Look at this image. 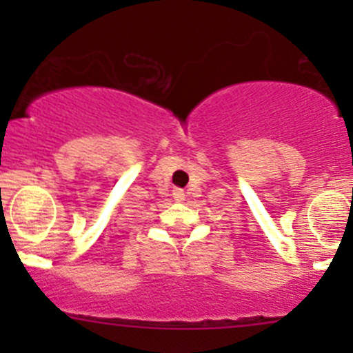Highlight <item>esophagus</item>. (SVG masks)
Masks as SVG:
<instances>
[{
  "mask_svg": "<svg viewBox=\"0 0 353 353\" xmlns=\"http://www.w3.org/2000/svg\"><path fill=\"white\" fill-rule=\"evenodd\" d=\"M184 196H186V193H184V190H181V188H176V190L172 191V198L176 199V201H183Z\"/></svg>",
  "mask_w": 353,
  "mask_h": 353,
  "instance_id": "1",
  "label": "esophagus"
}]
</instances>
